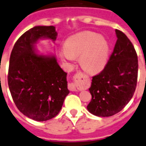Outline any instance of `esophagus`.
<instances>
[{"instance_id": "esophagus-1", "label": "esophagus", "mask_w": 146, "mask_h": 146, "mask_svg": "<svg viewBox=\"0 0 146 146\" xmlns=\"http://www.w3.org/2000/svg\"><path fill=\"white\" fill-rule=\"evenodd\" d=\"M68 89L70 91H76V88L74 83H70L68 84Z\"/></svg>"}]
</instances>
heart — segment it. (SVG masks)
Masks as SVG:
<instances>
[{"label": "heart", "mask_w": 146, "mask_h": 146, "mask_svg": "<svg viewBox=\"0 0 146 146\" xmlns=\"http://www.w3.org/2000/svg\"><path fill=\"white\" fill-rule=\"evenodd\" d=\"M110 47L104 38L91 31H84L69 37L64 43V49L60 51L62 59L73 62L79 56L84 70L90 73L98 71L106 64Z\"/></svg>", "instance_id": "1"}]
</instances>
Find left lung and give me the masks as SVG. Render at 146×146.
Listing matches in <instances>:
<instances>
[{
	"instance_id": "obj_1",
	"label": "left lung",
	"mask_w": 146,
	"mask_h": 146,
	"mask_svg": "<svg viewBox=\"0 0 146 146\" xmlns=\"http://www.w3.org/2000/svg\"><path fill=\"white\" fill-rule=\"evenodd\" d=\"M117 40L102 71L92 76L88 111L98 117L117 114L131 99L137 83L138 59L131 42L115 29Z\"/></svg>"
}]
</instances>
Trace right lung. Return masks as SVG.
I'll list each match as a JSON object with an SVG mask.
<instances>
[{
    "label": "right lung",
    "mask_w": 146,
    "mask_h": 146,
    "mask_svg": "<svg viewBox=\"0 0 146 146\" xmlns=\"http://www.w3.org/2000/svg\"><path fill=\"white\" fill-rule=\"evenodd\" d=\"M54 26H35L15 42L9 59L8 84L20 112L36 121L50 120L59 114L69 93L67 73L55 56L38 55L34 44L39 39L56 40Z\"/></svg>",
    "instance_id": "obj_1"
}]
</instances>
